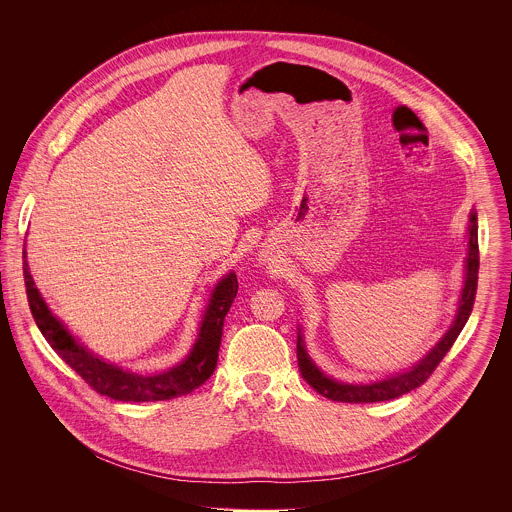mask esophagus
<instances>
[{
	"label": "esophagus",
	"instance_id": "1",
	"mask_svg": "<svg viewBox=\"0 0 512 512\" xmlns=\"http://www.w3.org/2000/svg\"><path fill=\"white\" fill-rule=\"evenodd\" d=\"M258 262H260V264H268V262H270L268 252H260V254H258Z\"/></svg>",
	"mask_w": 512,
	"mask_h": 512
}]
</instances>
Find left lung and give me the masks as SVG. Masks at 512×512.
Wrapping results in <instances>:
<instances>
[{
    "instance_id": "left-lung-1",
    "label": "left lung",
    "mask_w": 512,
    "mask_h": 512,
    "mask_svg": "<svg viewBox=\"0 0 512 512\" xmlns=\"http://www.w3.org/2000/svg\"><path fill=\"white\" fill-rule=\"evenodd\" d=\"M469 242H467V258H465V280L461 288V297L457 303L455 319L451 327L445 331V335L436 343V347L416 365L410 366L404 372H396L392 376H386L382 380H374L368 384H349V382H339L331 376H327L319 366L311 361V357L305 351L303 335L301 329L297 331V365L301 370V376L307 380L311 388H315L321 396L335 400V402H351V404H365V402H384L398 398L418 386H422L434 368L441 363L445 353L451 349L455 343L457 335L465 327L473 301H475V292H477V274H479V238H477V213L471 211L469 215Z\"/></svg>"
}]
</instances>
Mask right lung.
I'll return each instance as SVG.
<instances>
[{"label": "right lung", "instance_id": "right-lung-1", "mask_svg": "<svg viewBox=\"0 0 512 512\" xmlns=\"http://www.w3.org/2000/svg\"><path fill=\"white\" fill-rule=\"evenodd\" d=\"M23 276L25 290L33 319L47 339V343L55 349V353L73 368L78 376L86 380L90 388L98 394L122 400V402H157L171 400L177 396H185L199 388L217 368L219 361L220 339L224 317L238 292L236 274L228 272L222 276L215 290L211 292L207 309L203 313L197 339L189 351V355L179 363L163 372L142 374L128 370L116 363H108L102 357L88 351L80 345L69 329L59 321L41 293L37 290L33 276L27 264V252L23 250Z\"/></svg>", "mask_w": 512, "mask_h": 512}]
</instances>
